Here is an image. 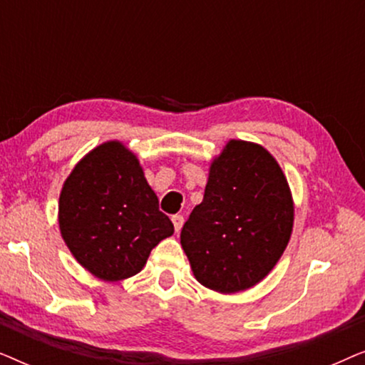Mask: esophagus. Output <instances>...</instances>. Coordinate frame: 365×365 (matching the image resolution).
Masks as SVG:
<instances>
[{
  "mask_svg": "<svg viewBox=\"0 0 365 365\" xmlns=\"http://www.w3.org/2000/svg\"><path fill=\"white\" fill-rule=\"evenodd\" d=\"M171 219H173V224H174V229H176V232L181 231V227L184 224V217L181 216V214H174Z\"/></svg>",
  "mask_w": 365,
  "mask_h": 365,
  "instance_id": "obj_1",
  "label": "esophagus"
}]
</instances>
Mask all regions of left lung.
<instances>
[{"label": "left lung", "instance_id": "1", "mask_svg": "<svg viewBox=\"0 0 365 365\" xmlns=\"http://www.w3.org/2000/svg\"><path fill=\"white\" fill-rule=\"evenodd\" d=\"M294 204L276 159L259 144L227 143L214 159L204 199L181 231L194 276L231 294L262 281L286 249Z\"/></svg>", "mask_w": 365, "mask_h": 365}]
</instances>
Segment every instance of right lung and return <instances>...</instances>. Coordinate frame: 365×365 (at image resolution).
<instances>
[{
  "label": "right lung",
  "mask_w": 365,
  "mask_h": 365,
  "mask_svg": "<svg viewBox=\"0 0 365 365\" xmlns=\"http://www.w3.org/2000/svg\"><path fill=\"white\" fill-rule=\"evenodd\" d=\"M59 229L76 261L103 281L138 274L174 226L138 158L104 143L76 164L59 196Z\"/></svg>",
  "instance_id": "1"
}]
</instances>
